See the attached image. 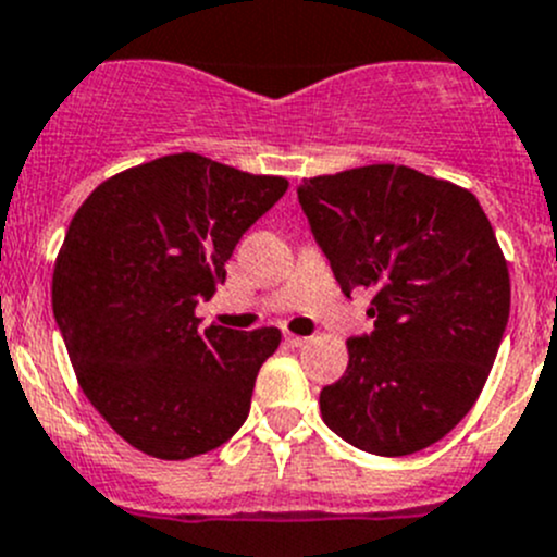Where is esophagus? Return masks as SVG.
<instances>
[{"mask_svg": "<svg viewBox=\"0 0 557 557\" xmlns=\"http://www.w3.org/2000/svg\"><path fill=\"white\" fill-rule=\"evenodd\" d=\"M285 345H288V348H301V345H307V337H301V334L285 332Z\"/></svg>", "mask_w": 557, "mask_h": 557, "instance_id": "34e87169", "label": "esophagus"}]
</instances>
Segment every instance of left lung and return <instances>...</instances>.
Listing matches in <instances>:
<instances>
[{
  "label": "left lung",
  "instance_id": "1",
  "mask_svg": "<svg viewBox=\"0 0 557 557\" xmlns=\"http://www.w3.org/2000/svg\"><path fill=\"white\" fill-rule=\"evenodd\" d=\"M301 212L345 296L372 290L370 334L321 392L326 428L370 455L444 438L473 408L509 321V269L476 196L408 165L299 185Z\"/></svg>",
  "mask_w": 557,
  "mask_h": 557
}]
</instances>
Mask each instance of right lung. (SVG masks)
Segmentation results:
<instances>
[{
  "label": "right lung",
  "instance_id": "1",
  "mask_svg": "<svg viewBox=\"0 0 557 557\" xmlns=\"http://www.w3.org/2000/svg\"><path fill=\"white\" fill-rule=\"evenodd\" d=\"M285 190L283 176L165 154L102 182L70 220L53 318L89 403L144 455L190 460L245 424L280 329H201L196 305Z\"/></svg>",
  "mask_w": 557,
  "mask_h": 557
}]
</instances>
